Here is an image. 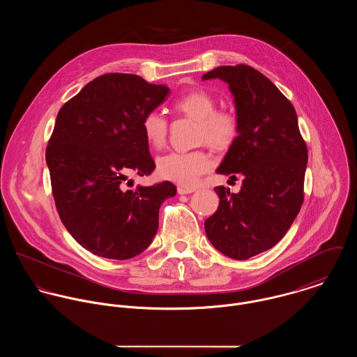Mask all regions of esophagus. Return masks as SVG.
Here are the masks:
<instances>
[{"label": "esophagus", "mask_w": 357, "mask_h": 357, "mask_svg": "<svg viewBox=\"0 0 357 357\" xmlns=\"http://www.w3.org/2000/svg\"><path fill=\"white\" fill-rule=\"evenodd\" d=\"M177 192H178L180 195H187V194H192V192H195V190H194V188H188V187H183V185H180V187L177 188Z\"/></svg>", "instance_id": "obj_1"}]
</instances>
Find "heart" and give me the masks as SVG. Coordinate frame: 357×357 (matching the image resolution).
Returning <instances> with one entry per match:
<instances>
[{
    "label": "heart",
    "instance_id": "heart-1",
    "mask_svg": "<svg viewBox=\"0 0 357 357\" xmlns=\"http://www.w3.org/2000/svg\"><path fill=\"white\" fill-rule=\"evenodd\" d=\"M215 99L204 89H192L181 95L174 108L198 121V140L206 142L214 149H227L238 136V118L228 109H215ZM146 140L153 147L163 146L167 135V122L156 111L149 112L142 121ZM213 159L210 155L195 151H172L158 158L156 170L165 180L184 187L194 185L199 177L210 170Z\"/></svg>",
    "mask_w": 357,
    "mask_h": 357
}]
</instances>
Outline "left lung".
Instances as JSON below:
<instances>
[{
    "mask_svg": "<svg viewBox=\"0 0 357 357\" xmlns=\"http://www.w3.org/2000/svg\"><path fill=\"white\" fill-rule=\"evenodd\" d=\"M228 84L238 136L215 170L243 177L241 191L215 187L217 211L204 221L210 243L234 259L273 248L289 231L304 202L307 150L293 104L253 67L221 66L202 77Z\"/></svg>",
    "mask_w": 357,
    "mask_h": 357,
    "instance_id": "left-lung-1",
    "label": "left lung"
}]
</instances>
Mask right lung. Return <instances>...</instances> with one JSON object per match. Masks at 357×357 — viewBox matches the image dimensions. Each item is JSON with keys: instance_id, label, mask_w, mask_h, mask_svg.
<instances>
[{"instance_id": "right-lung-1", "label": "right lung", "mask_w": 357, "mask_h": 357, "mask_svg": "<svg viewBox=\"0 0 357 357\" xmlns=\"http://www.w3.org/2000/svg\"><path fill=\"white\" fill-rule=\"evenodd\" d=\"M170 95L135 74H104L66 102L47 149L57 213L92 255L129 259L143 253L159 225V207L176 195L165 181L128 190L129 173L155 169L143 118Z\"/></svg>"}]
</instances>
